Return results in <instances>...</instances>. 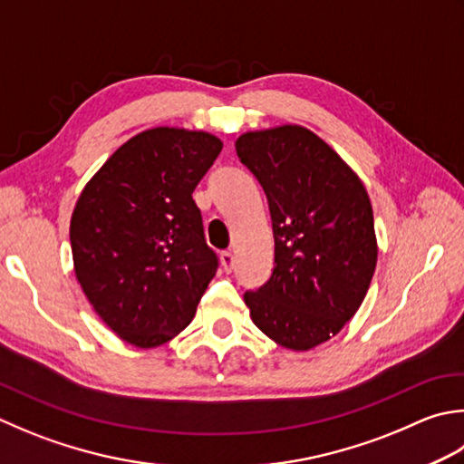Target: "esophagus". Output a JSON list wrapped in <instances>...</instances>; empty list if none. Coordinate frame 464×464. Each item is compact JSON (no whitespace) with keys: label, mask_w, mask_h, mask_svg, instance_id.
Segmentation results:
<instances>
[{"label":"esophagus","mask_w":464,"mask_h":464,"mask_svg":"<svg viewBox=\"0 0 464 464\" xmlns=\"http://www.w3.org/2000/svg\"><path fill=\"white\" fill-rule=\"evenodd\" d=\"M219 259H221V266H223V269L227 271V274H229V271H233L235 257H233L231 251H223L221 256H219Z\"/></svg>","instance_id":"34e87169"}]
</instances>
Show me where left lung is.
Segmentation results:
<instances>
[{"label":"left lung","mask_w":464,"mask_h":464,"mask_svg":"<svg viewBox=\"0 0 464 464\" xmlns=\"http://www.w3.org/2000/svg\"><path fill=\"white\" fill-rule=\"evenodd\" d=\"M237 157L259 180L274 227L271 277L243 299L257 328L310 350L358 312L376 269L364 185L320 136L297 124L241 134Z\"/></svg>","instance_id":"left-lung-1"}]
</instances>
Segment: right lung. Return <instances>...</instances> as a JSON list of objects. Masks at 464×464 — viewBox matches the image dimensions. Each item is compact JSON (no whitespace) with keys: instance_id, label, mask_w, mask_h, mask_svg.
Returning <instances> with one entry per match:
<instances>
[{"instance_id":"right-lung-1","label":"right lung","mask_w":464,"mask_h":464,"mask_svg":"<svg viewBox=\"0 0 464 464\" xmlns=\"http://www.w3.org/2000/svg\"><path fill=\"white\" fill-rule=\"evenodd\" d=\"M221 149L208 132L144 130L78 198L70 223L76 277L108 328L136 348L183 332L219 267L193 190Z\"/></svg>"}]
</instances>
